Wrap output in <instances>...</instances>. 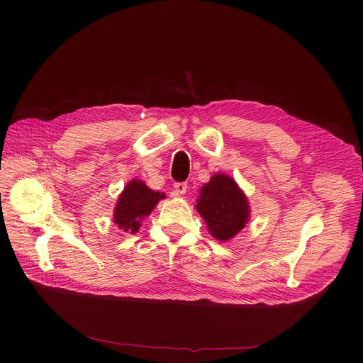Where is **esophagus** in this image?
<instances>
[{
    "label": "esophagus",
    "instance_id": "obj_1",
    "mask_svg": "<svg viewBox=\"0 0 363 363\" xmlns=\"http://www.w3.org/2000/svg\"><path fill=\"white\" fill-rule=\"evenodd\" d=\"M174 191H175L177 196L185 194V193H186V184H185V182H177V184H174Z\"/></svg>",
    "mask_w": 363,
    "mask_h": 363
}]
</instances>
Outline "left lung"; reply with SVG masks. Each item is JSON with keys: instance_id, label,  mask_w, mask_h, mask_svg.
Here are the masks:
<instances>
[{"instance_id": "1", "label": "left lung", "mask_w": 363, "mask_h": 363, "mask_svg": "<svg viewBox=\"0 0 363 363\" xmlns=\"http://www.w3.org/2000/svg\"><path fill=\"white\" fill-rule=\"evenodd\" d=\"M207 230L216 240L234 238L250 218L247 197L237 182L225 174H216L200 189L196 204Z\"/></svg>"}]
</instances>
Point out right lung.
Segmentation results:
<instances>
[{
    "instance_id": "obj_1",
    "label": "right lung",
    "mask_w": 363,
    "mask_h": 363,
    "mask_svg": "<svg viewBox=\"0 0 363 363\" xmlns=\"http://www.w3.org/2000/svg\"><path fill=\"white\" fill-rule=\"evenodd\" d=\"M164 197V193L152 191L143 181L132 179L125 186L114 207V223L125 233H138L143 219L148 216Z\"/></svg>"
}]
</instances>
